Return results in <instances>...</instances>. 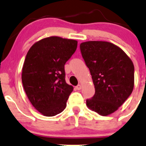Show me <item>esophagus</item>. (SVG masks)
<instances>
[{"mask_svg": "<svg viewBox=\"0 0 146 146\" xmlns=\"http://www.w3.org/2000/svg\"><path fill=\"white\" fill-rule=\"evenodd\" d=\"M81 88H82L81 85H78L77 86H76V89H77L78 90H81Z\"/></svg>", "mask_w": 146, "mask_h": 146, "instance_id": "1", "label": "esophagus"}]
</instances>
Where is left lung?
<instances>
[{
  "instance_id": "8db88e82",
  "label": "left lung",
  "mask_w": 146,
  "mask_h": 146,
  "mask_svg": "<svg viewBox=\"0 0 146 146\" xmlns=\"http://www.w3.org/2000/svg\"><path fill=\"white\" fill-rule=\"evenodd\" d=\"M80 48L95 89V95L86 100L87 107L102 116L110 115L133 91V62L121 48L108 42H82Z\"/></svg>"
}]
</instances>
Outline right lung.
<instances>
[{
    "label": "right lung",
    "instance_id": "obj_1",
    "mask_svg": "<svg viewBox=\"0 0 146 146\" xmlns=\"http://www.w3.org/2000/svg\"><path fill=\"white\" fill-rule=\"evenodd\" d=\"M78 42L59 36L38 41L28 51L22 82L28 99L46 117L62 112L73 87L65 80L64 65L77 48Z\"/></svg>",
    "mask_w": 146,
    "mask_h": 146
}]
</instances>
